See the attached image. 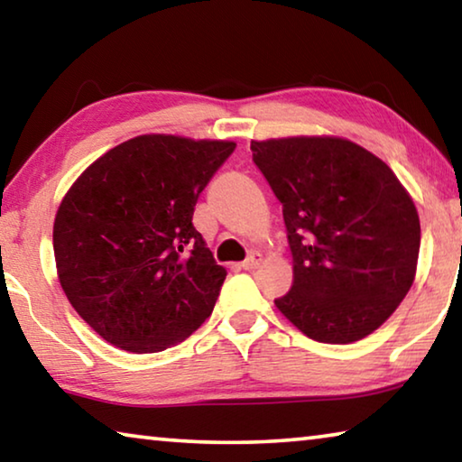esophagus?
Instances as JSON below:
<instances>
[{
  "label": "esophagus",
  "instance_id": "esophagus-1",
  "mask_svg": "<svg viewBox=\"0 0 462 462\" xmlns=\"http://www.w3.org/2000/svg\"><path fill=\"white\" fill-rule=\"evenodd\" d=\"M259 263H261V253H250L248 259L242 261L238 267L245 269V271H253V269L259 267Z\"/></svg>",
  "mask_w": 462,
  "mask_h": 462
}]
</instances>
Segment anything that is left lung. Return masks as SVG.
I'll return each mask as SVG.
<instances>
[{"mask_svg":"<svg viewBox=\"0 0 462 462\" xmlns=\"http://www.w3.org/2000/svg\"><path fill=\"white\" fill-rule=\"evenodd\" d=\"M283 203L293 285L277 310L311 340L350 344L385 322L416 277L420 217L385 162L338 136L250 143Z\"/></svg>","mask_w":462,"mask_h":462,"instance_id":"obj_1","label":"left lung"}]
</instances>
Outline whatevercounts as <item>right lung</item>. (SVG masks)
Masks as SVG:
<instances>
[{
    "label": "right lung",
    "instance_id": "right-lung-1",
    "mask_svg": "<svg viewBox=\"0 0 462 462\" xmlns=\"http://www.w3.org/2000/svg\"><path fill=\"white\" fill-rule=\"evenodd\" d=\"M236 143L143 134L114 146L62 198L52 228L62 291L128 353L183 342L216 306L226 269L193 209Z\"/></svg>",
    "mask_w": 462,
    "mask_h": 462
}]
</instances>
